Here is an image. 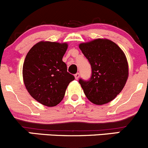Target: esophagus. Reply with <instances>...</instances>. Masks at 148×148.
I'll list each match as a JSON object with an SVG mask.
<instances>
[{
  "label": "esophagus",
  "mask_w": 148,
  "mask_h": 148,
  "mask_svg": "<svg viewBox=\"0 0 148 148\" xmlns=\"http://www.w3.org/2000/svg\"><path fill=\"white\" fill-rule=\"evenodd\" d=\"M79 77H80V74H79L78 73H77L75 75V78L76 80H77V79L79 78Z\"/></svg>",
  "instance_id": "esophagus-1"
}]
</instances>
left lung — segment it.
Wrapping results in <instances>:
<instances>
[{
  "instance_id": "8db88e82",
  "label": "left lung",
  "mask_w": 148,
  "mask_h": 148,
  "mask_svg": "<svg viewBox=\"0 0 148 148\" xmlns=\"http://www.w3.org/2000/svg\"><path fill=\"white\" fill-rule=\"evenodd\" d=\"M79 48L91 66L90 80H79L86 97L94 104L109 103L122 91L128 78V63L124 52L106 39L81 43Z\"/></svg>"
}]
</instances>
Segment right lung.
<instances>
[{
    "label": "right lung",
    "instance_id": "obj_1",
    "mask_svg": "<svg viewBox=\"0 0 148 148\" xmlns=\"http://www.w3.org/2000/svg\"><path fill=\"white\" fill-rule=\"evenodd\" d=\"M67 49V43L42 41L31 48L24 60L23 78L26 90L45 106L58 105L75 79L62 61Z\"/></svg>",
    "mask_w": 148,
    "mask_h": 148
}]
</instances>
